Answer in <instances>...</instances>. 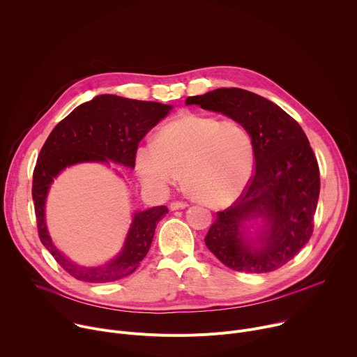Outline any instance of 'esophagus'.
Instances as JSON below:
<instances>
[{
  "label": "esophagus",
  "instance_id": "obj_1",
  "mask_svg": "<svg viewBox=\"0 0 357 357\" xmlns=\"http://www.w3.org/2000/svg\"><path fill=\"white\" fill-rule=\"evenodd\" d=\"M189 205H188V202H179V200H176V202H172L171 205H169V208H171V211H178V209H185V208H188Z\"/></svg>",
  "mask_w": 357,
  "mask_h": 357
}]
</instances>
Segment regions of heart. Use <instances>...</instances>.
Here are the masks:
<instances>
[{"label":"heart","mask_w":357,"mask_h":357,"mask_svg":"<svg viewBox=\"0 0 357 357\" xmlns=\"http://www.w3.org/2000/svg\"><path fill=\"white\" fill-rule=\"evenodd\" d=\"M137 172L144 185L165 189L178 182L211 206L233 202L256 167V145L248 128L236 121L183 113L165 124L155 139L138 146Z\"/></svg>","instance_id":"b5f03b06"}]
</instances>
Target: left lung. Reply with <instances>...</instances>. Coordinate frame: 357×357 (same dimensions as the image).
I'll return each mask as SVG.
<instances>
[{
  "label": "left lung",
  "instance_id": "obj_1",
  "mask_svg": "<svg viewBox=\"0 0 357 357\" xmlns=\"http://www.w3.org/2000/svg\"><path fill=\"white\" fill-rule=\"evenodd\" d=\"M186 105L244 124L256 145V171L238 202L211 226L205 243L229 268L270 273L307 244L314 231L319 168L301 126L273 101L243 89L222 87L186 98ZM261 219L251 236L245 225Z\"/></svg>",
  "mask_w": 357,
  "mask_h": 357
}]
</instances>
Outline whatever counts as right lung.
Returning <instances> with one entry per match:
<instances>
[{
	"instance_id": "add662e5",
	"label": "right lung",
	"mask_w": 357,
	"mask_h": 357,
	"mask_svg": "<svg viewBox=\"0 0 357 357\" xmlns=\"http://www.w3.org/2000/svg\"><path fill=\"white\" fill-rule=\"evenodd\" d=\"M172 106L100 94L76 107L49 134L33 169L32 199L38 234L42 244L72 277L86 282H112L132 274L146 256L158 222L168 213L167 206L135 212L119 256L105 266L84 267L69 260L49 236L45 203L54 179L68 167L80 162L120 164L135 167L139 141L155 127Z\"/></svg>"
}]
</instances>
